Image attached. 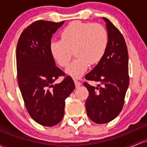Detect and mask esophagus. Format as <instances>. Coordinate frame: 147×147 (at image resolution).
I'll return each mask as SVG.
<instances>
[{
  "label": "esophagus",
  "instance_id": "1",
  "mask_svg": "<svg viewBox=\"0 0 147 147\" xmlns=\"http://www.w3.org/2000/svg\"><path fill=\"white\" fill-rule=\"evenodd\" d=\"M74 82H75V86H76V87H79V86L82 84V83L80 82V81H78V80H75V79H74Z\"/></svg>",
  "mask_w": 147,
  "mask_h": 147
}]
</instances>
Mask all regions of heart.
Instances as JSON below:
<instances>
[{"mask_svg": "<svg viewBox=\"0 0 147 147\" xmlns=\"http://www.w3.org/2000/svg\"><path fill=\"white\" fill-rule=\"evenodd\" d=\"M61 40L51 43V52L61 67L68 65L72 51L75 58L66 69L73 78L81 77L89 67L103 58L109 44V34L106 28L98 23L73 21L61 32Z\"/></svg>", "mask_w": 147, "mask_h": 147, "instance_id": "obj_1", "label": "heart"}]
</instances>
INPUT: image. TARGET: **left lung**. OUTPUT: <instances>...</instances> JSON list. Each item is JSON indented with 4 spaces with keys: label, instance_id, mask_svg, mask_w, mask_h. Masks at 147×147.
<instances>
[{
    "label": "left lung",
    "instance_id": "obj_1",
    "mask_svg": "<svg viewBox=\"0 0 147 147\" xmlns=\"http://www.w3.org/2000/svg\"><path fill=\"white\" fill-rule=\"evenodd\" d=\"M106 23L109 44L102 59L85 75L86 80L97 82L96 87L84 83L89 91L86 111L96 123L104 124L115 119L121 112L129 86L128 53L125 38L109 19Z\"/></svg>",
    "mask_w": 147,
    "mask_h": 147
}]
</instances>
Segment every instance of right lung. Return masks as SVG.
I'll return each instance as SVG.
<instances>
[{"label":"right lung","mask_w":147,"mask_h":147,"mask_svg":"<svg viewBox=\"0 0 147 147\" xmlns=\"http://www.w3.org/2000/svg\"><path fill=\"white\" fill-rule=\"evenodd\" d=\"M64 22H34L23 31L17 45L18 80L22 96L30 116L43 126H54L61 121L65 101L75 89L69 76L53 84L65 73L55 66L51 40Z\"/></svg>","instance_id":"right-lung-1"}]
</instances>
